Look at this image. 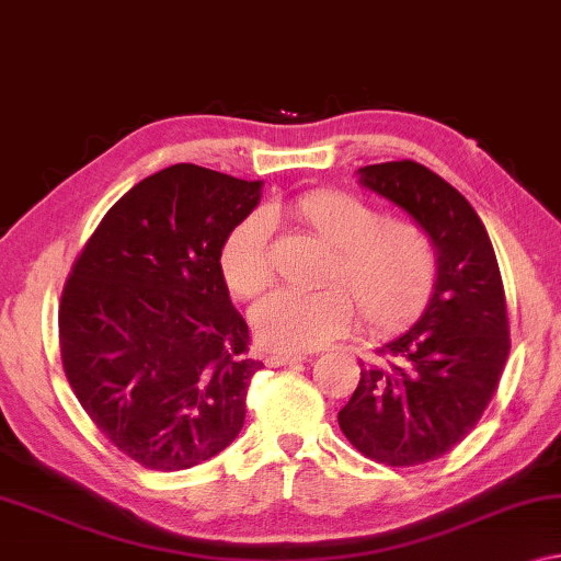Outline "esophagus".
Returning <instances> with one entry per match:
<instances>
[{"label":"esophagus","mask_w":561,"mask_h":561,"mask_svg":"<svg viewBox=\"0 0 561 561\" xmlns=\"http://www.w3.org/2000/svg\"><path fill=\"white\" fill-rule=\"evenodd\" d=\"M305 357L302 355H287V353H270L264 355V363L270 367H282V365H295V363H302Z\"/></svg>","instance_id":"esophagus-1"}]
</instances>
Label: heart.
Instances as JSON below:
<instances>
[{
  "label": "heart",
  "instance_id": "b5f03b06",
  "mask_svg": "<svg viewBox=\"0 0 561 561\" xmlns=\"http://www.w3.org/2000/svg\"><path fill=\"white\" fill-rule=\"evenodd\" d=\"M289 214L330 249L322 287L277 291L254 309L256 340L277 353L320 347L353 322L367 332L408 328L431 305L438 284V252L431 233L411 219H380L367 201L345 191L314 188L289 201ZM221 277L237 299H256L277 277L272 227L252 214L229 231L219 254Z\"/></svg>",
  "mask_w": 561,
  "mask_h": 561
}]
</instances>
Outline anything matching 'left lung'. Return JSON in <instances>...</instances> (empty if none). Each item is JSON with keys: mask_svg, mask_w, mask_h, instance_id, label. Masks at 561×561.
Segmentation results:
<instances>
[{"mask_svg": "<svg viewBox=\"0 0 561 561\" xmlns=\"http://www.w3.org/2000/svg\"><path fill=\"white\" fill-rule=\"evenodd\" d=\"M360 183L405 208L431 233L438 284L403 337L360 360V382L337 413L340 431L365 458L417 466L458 446L494 398L508 347L504 282L473 206L415 161L360 169Z\"/></svg>", "mask_w": 561, "mask_h": 561, "instance_id": "8db88e82", "label": "left lung"}]
</instances>
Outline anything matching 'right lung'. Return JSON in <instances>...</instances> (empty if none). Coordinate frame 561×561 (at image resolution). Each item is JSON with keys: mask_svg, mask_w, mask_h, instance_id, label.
Masks as SVG:
<instances>
[{"mask_svg": "<svg viewBox=\"0 0 561 561\" xmlns=\"http://www.w3.org/2000/svg\"><path fill=\"white\" fill-rule=\"evenodd\" d=\"M259 181L179 163L98 224L60 297L65 378L95 428L153 471H183L239 436L262 363L219 254Z\"/></svg>", "mask_w": 561, "mask_h": 561, "instance_id": "obj_1", "label": "right lung"}]
</instances>
